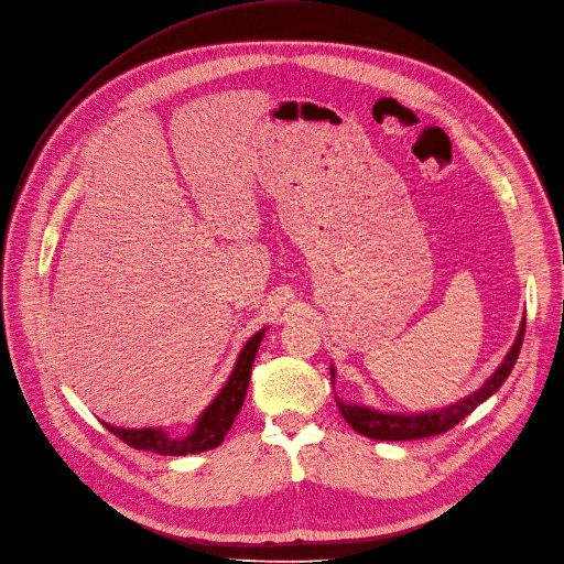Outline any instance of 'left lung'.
I'll list each match as a JSON object with an SVG mask.
<instances>
[{"mask_svg": "<svg viewBox=\"0 0 564 564\" xmlns=\"http://www.w3.org/2000/svg\"><path fill=\"white\" fill-rule=\"evenodd\" d=\"M523 335H525V319L521 322V328H518L516 340L500 364V368L484 381L481 389H477L475 393H469L467 398H463L454 404H448V408L423 412V414H395V412H379L372 408H364V404H351V402H343L340 398H335L337 410H340L343 419L354 427L356 433L366 435L370 440L402 442V440H421V437H433V435L446 433L448 427L460 423L467 414L475 412L484 400H488L495 391L505 384V379L513 370L518 354H521ZM330 379L335 381L333 368H330Z\"/></svg>", "mask_w": 564, "mask_h": 564, "instance_id": "1", "label": "left lung"}]
</instances>
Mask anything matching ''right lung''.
Instances as JSON below:
<instances>
[{"instance_id":"right-lung-1","label":"right lung","mask_w":564,"mask_h":564,"mask_svg":"<svg viewBox=\"0 0 564 564\" xmlns=\"http://www.w3.org/2000/svg\"><path fill=\"white\" fill-rule=\"evenodd\" d=\"M265 328L257 330L247 345L240 349L236 366L227 379V384L217 393V398L208 404L206 412H200L194 431L187 437H171L164 427H118L104 423L108 431L120 437L124 444L141 448V452H154L160 456H187V454H200L215 448L227 437L229 427L234 425L242 400L247 395V387H250V372L254 356L259 351V345L263 340Z\"/></svg>"}]
</instances>
